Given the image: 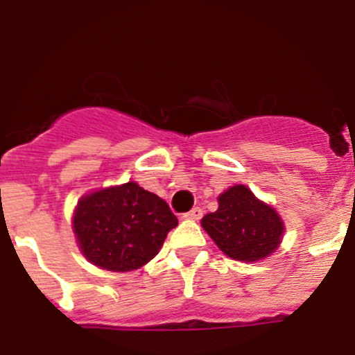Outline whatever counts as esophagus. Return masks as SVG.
I'll return each instance as SVG.
<instances>
[{
	"instance_id": "1",
	"label": "esophagus",
	"mask_w": 355,
	"mask_h": 355,
	"mask_svg": "<svg viewBox=\"0 0 355 355\" xmlns=\"http://www.w3.org/2000/svg\"><path fill=\"white\" fill-rule=\"evenodd\" d=\"M202 216V209L201 208H192L191 211H187L184 215L185 220H199Z\"/></svg>"
}]
</instances>
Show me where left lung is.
Masks as SVG:
<instances>
[{
  "mask_svg": "<svg viewBox=\"0 0 355 355\" xmlns=\"http://www.w3.org/2000/svg\"><path fill=\"white\" fill-rule=\"evenodd\" d=\"M202 229L216 246L239 261H257L277 250L284 223L272 206L254 198L246 185L218 196V209L202 216Z\"/></svg>",
  "mask_w": 355,
  "mask_h": 355,
  "instance_id": "left-lung-1",
  "label": "left lung"
}]
</instances>
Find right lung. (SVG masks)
Segmentation results:
<instances>
[{
  "mask_svg": "<svg viewBox=\"0 0 355 355\" xmlns=\"http://www.w3.org/2000/svg\"><path fill=\"white\" fill-rule=\"evenodd\" d=\"M178 225L164 199L135 182L83 196L72 229L86 260L114 272L140 269Z\"/></svg>",
  "mask_w": 355,
  "mask_h": 355,
  "instance_id": "obj_1",
  "label": "right lung"
}]
</instances>
